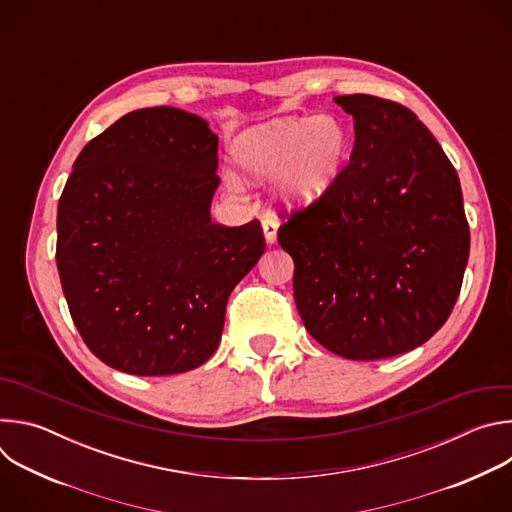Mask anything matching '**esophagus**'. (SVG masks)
Segmentation results:
<instances>
[{"instance_id": "34e87169", "label": "esophagus", "mask_w": 512, "mask_h": 512, "mask_svg": "<svg viewBox=\"0 0 512 512\" xmlns=\"http://www.w3.org/2000/svg\"><path fill=\"white\" fill-rule=\"evenodd\" d=\"M263 235H265V243L267 245H273L275 243V239H277V229H279V223L275 221L273 216H263Z\"/></svg>"}]
</instances>
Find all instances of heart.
I'll list each match as a JSON object with an SVG mask.
<instances>
[{"instance_id": "obj_1", "label": "heart", "mask_w": 512, "mask_h": 512, "mask_svg": "<svg viewBox=\"0 0 512 512\" xmlns=\"http://www.w3.org/2000/svg\"><path fill=\"white\" fill-rule=\"evenodd\" d=\"M350 148L334 115L283 117L241 131L231 148L245 182L275 178V198L287 206L318 202L338 180Z\"/></svg>"}]
</instances>
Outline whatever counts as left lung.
I'll return each instance as SVG.
<instances>
[{
	"label": "left lung",
	"instance_id": "1",
	"mask_svg": "<svg viewBox=\"0 0 512 512\" xmlns=\"http://www.w3.org/2000/svg\"><path fill=\"white\" fill-rule=\"evenodd\" d=\"M334 101L354 119L350 164L277 231L294 259L306 330L330 352L379 360L427 342L450 318L470 253L458 174L407 107Z\"/></svg>",
	"mask_w": 512,
	"mask_h": 512
}]
</instances>
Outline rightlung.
Masks as SVG:
<instances>
[{
  "label": "right lung",
  "instance_id": "add662e5",
  "mask_svg": "<svg viewBox=\"0 0 512 512\" xmlns=\"http://www.w3.org/2000/svg\"><path fill=\"white\" fill-rule=\"evenodd\" d=\"M218 137L176 107L137 109L91 139L56 216L64 298L89 350L137 377L192 371L265 251L259 221L212 223Z\"/></svg>",
  "mask_w": 512,
  "mask_h": 512
}]
</instances>
